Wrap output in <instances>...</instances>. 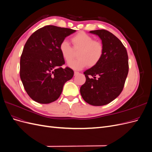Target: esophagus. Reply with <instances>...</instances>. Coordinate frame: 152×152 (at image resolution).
<instances>
[{
    "label": "esophagus",
    "mask_w": 152,
    "mask_h": 152,
    "mask_svg": "<svg viewBox=\"0 0 152 152\" xmlns=\"http://www.w3.org/2000/svg\"><path fill=\"white\" fill-rule=\"evenodd\" d=\"M79 72H76V71H75V72H74V75H78V74H79Z\"/></svg>",
    "instance_id": "1"
}]
</instances>
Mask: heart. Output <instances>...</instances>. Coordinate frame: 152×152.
Wrapping results in <instances>:
<instances>
[{
    "mask_svg": "<svg viewBox=\"0 0 152 152\" xmlns=\"http://www.w3.org/2000/svg\"><path fill=\"white\" fill-rule=\"evenodd\" d=\"M73 48L66 40L59 44V49L62 57L66 62H70L75 56V50L78 59L70 62L68 66L74 70H80L87 65L89 67L97 65L102 59L104 53L103 44L98 40H94L91 36L84 32H79L72 39Z\"/></svg>",
    "mask_w": 152,
    "mask_h": 152,
    "instance_id": "obj_1",
    "label": "heart"
}]
</instances>
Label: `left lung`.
<instances>
[{
  "instance_id": "left-lung-1",
  "label": "left lung",
  "mask_w": 152,
  "mask_h": 152,
  "mask_svg": "<svg viewBox=\"0 0 152 152\" xmlns=\"http://www.w3.org/2000/svg\"><path fill=\"white\" fill-rule=\"evenodd\" d=\"M89 32L102 40L104 53L97 65L84 72L86 80L80 92L87 103L103 106L121 93L129 72L128 55L121 41L110 31L96 30Z\"/></svg>"
}]
</instances>
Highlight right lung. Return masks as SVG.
Here are the masks:
<instances>
[{"instance_id": "add662e5", "label": "right lung", "mask_w": 152, "mask_h": 152, "mask_svg": "<svg viewBox=\"0 0 152 152\" xmlns=\"http://www.w3.org/2000/svg\"><path fill=\"white\" fill-rule=\"evenodd\" d=\"M75 30L54 25L42 27L27 40L20 58V78L24 88L35 102L48 104L58 99L66 82L74 74L61 68L65 59L59 44Z\"/></svg>"}]
</instances>
